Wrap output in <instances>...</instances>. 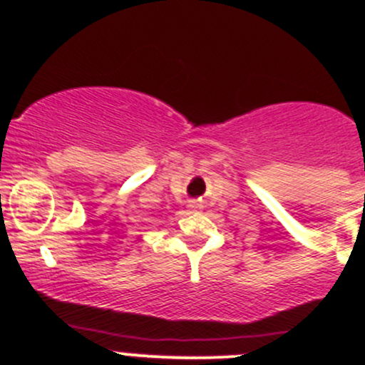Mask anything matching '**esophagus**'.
I'll return each mask as SVG.
<instances>
[{
    "mask_svg": "<svg viewBox=\"0 0 365 365\" xmlns=\"http://www.w3.org/2000/svg\"><path fill=\"white\" fill-rule=\"evenodd\" d=\"M190 208H200V205H197V203H190Z\"/></svg>",
    "mask_w": 365,
    "mask_h": 365,
    "instance_id": "obj_1",
    "label": "esophagus"
}]
</instances>
